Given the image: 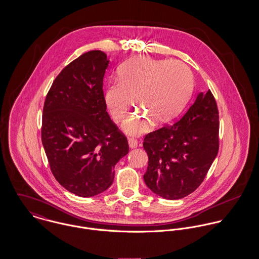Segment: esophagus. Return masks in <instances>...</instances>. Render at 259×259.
Returning <instances> with one entry per match:
<instances>
[{"label": "esophagus", "mask_w": 259, "mask_h": 259, "mask_svg": "<svg viewBox=\"0 0 259 259\" xmlns=\"http://www.w3.org/2000/svg\"><path fill=\"white\" fill-rule=\"evenodd\" d=\"M128 146L131 148H136L139 147V143L135 139H128Z\"/></svg>", "instance_id": "esophagus-1"}]
</instances>
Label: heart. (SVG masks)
<instances>
[{
	"label": "heart",
	"instance_id": "obj_1",
	"mask_svg": "<svg viewBox=\"0 0 259 259\" xmlns=\"http://www.w3.org/2000/svg\"><path fill=\"white\" fill-rule=\"evenodd\" d=\"M118 81L111 82L105 93L107 107L114 121L121 120L136 104L140 107L124 120L123 130L133 136L148 133L151 120L163 124L176 117L192 91V74L179 61L136 57L117 72Z\"/></svg>",
	"mask_w": 259,
	"mask_h": 259
}]
</instances>
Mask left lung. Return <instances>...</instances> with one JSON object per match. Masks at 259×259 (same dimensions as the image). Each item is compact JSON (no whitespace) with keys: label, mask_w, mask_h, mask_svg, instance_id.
<instances>
[{"label":"left lung","mask_w":259,"mask_h":259,"mask_svg":"<svg viewBox=\"0 0 259 259\" xmlns=\"http://www.w3.org/2000/svg\"><path fill=\"white\" fill-rule=\"evenodd\" d=\"M219 118L208 90L197 95L179 121L146 136L148 165L144 180L153 193L180 199L200 185L219 152Z\"/></svg>","instance_id":"left-lung-1"}]
</instances>
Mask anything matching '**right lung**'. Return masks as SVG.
<instances>
[{"label": "right lung", "instance_id": "add662e5", "mask_svg": "<svg viewBox=\"0 0 259 259\" xmlns=\"http://www.w3.org/2000/svg\"><path fill=\"white\" fill-rule=\"evenodd\" d=\"M109 63L102 51L82 54L56 77L44 105L41 143L51 170L81 197L107 190L115 164L128 152L107 111L103 81Z\"/></svg>", "mask_w": 259, "mask_h": 259}]
</instances>
